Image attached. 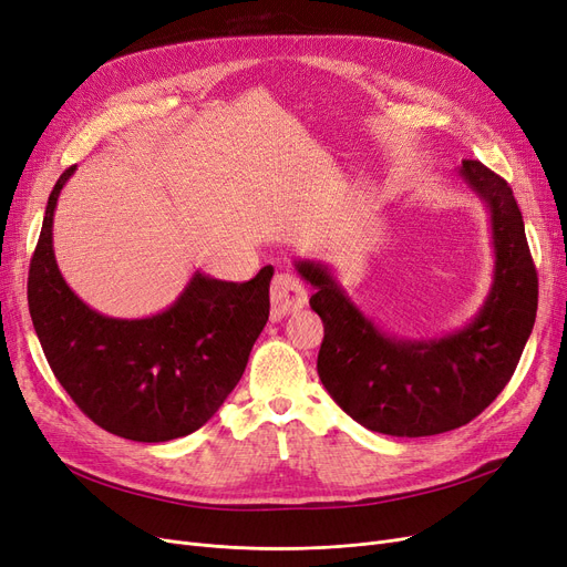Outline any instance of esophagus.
Segmentation results:
<instances>
[{
    "label": "esophagus",
    "mask_w": 567,
    "mask_h": 567,
    "mask_svg": "<svg viewBox=\"0 0 567 567\" xmlns=\"http://www.w3.org/2000/svg\"><path fill=\"white\" fill-rule=\"evenodd\" d=\"M270 303L276 316H289V312H297L308 303V291L306 287L289 272H278L270 282Z\"/></svg>",
    "instance_id": "obj_1"
}]
</instances>
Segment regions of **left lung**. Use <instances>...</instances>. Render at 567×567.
<instances>
[{"label":"left lung","mask_w":567,"mask_h":567,"mask_svg":"<svg viewBox=\"0 0 567 567\" xmlns=\"http://www.w3.org/2000/svg\"><path fill=\"white\" fill-rule=\"evenodd\" d=\"M460 177L491 215L495 268L476 318L442 339H396L350 301L322 261H295L324 322L320 381L352 421L390 436L463 427L505 390L535 324L537 270L509 184L478 161Z\"/></svg>","instance_id":"8db88e82"}]
</instances>
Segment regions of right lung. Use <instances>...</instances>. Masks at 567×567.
I'll list each match as a JSON object with an SVG mask.
<instances>
[{
  "label": "right lung",
  "instance_id": "obj_1",
  "mask_svg": "<svg viewBox=\"0 0 567 567\" xmlns=\"http://www.w3.org/2000/svg\"><path fill=\"white\" fill-rule=\"evenodd\" d=\"M74 171L53 186L30 261L28 303L39 343L60 385L102 430L144 444L192 434L240 381L268 322L272 266L240 285L196 270L177 301L152 318L102 316L55 264L53 213Z\"/></svg>",
  "mask_w": 567,
  "mask_h": 567
}]
</instances>
